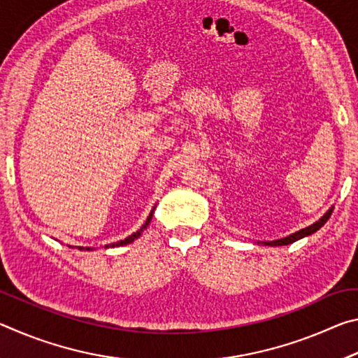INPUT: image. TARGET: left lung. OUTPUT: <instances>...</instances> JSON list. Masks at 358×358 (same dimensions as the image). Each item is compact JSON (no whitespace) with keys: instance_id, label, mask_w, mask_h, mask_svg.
Masks as SVG:
<instances>
[{"instance_id":"left-lung-1","label":"left lung","mask_w":358,"mask_h":358,"mask_svg":"<svg viewBox=\"0 0 358 358\" xmlns=\"http://www.w3.org/2000/svg\"><path fill=\"white\" fill-rule=\"evenodd\" d=\"M333 208H335V207H330L329 210H327V213H325L322 217H320L319 221L311 224V226H308V227L301 229V230H296V232L287 235V237L278 238V240H271V241H254V243H256V245H264V246H284V245L294 243V241L300 240V238L310 237V235H313L314 232H317V230H319L320 227H322L327 221H329V217H330L331 213H333Z\"/></svg>"}]
</instances>
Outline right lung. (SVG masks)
<instances>
[{
    "label": "right lung",
    "instance_id": "add662e5",
    "mask_svg": "<svg viewBox=\"0 0 358 358\" xmlns=\"http://www.w3.org/2000/svg\"><path fill=\"white\" fill-rule=\"evenodd\" d=\"M155 208L156 207H153V210H151V213L148 215V217H147V221H145V224L143 226L137 230V232H134V234H131L129 237H126L124 240H120V241H115V243H110V245H106V248H115V246H124V245H129V243H132V241L134 240H137L138 237H141L142 235V232L145 229H147L148 226H150V222H151V217H153V213H155ZM69 248H72V246H69ZM77 250H80V251H92L93 248H83V246H77Z\"/></svg>",
    "mask_w": 358,
    "mask_h": 358
}]
</instances>
